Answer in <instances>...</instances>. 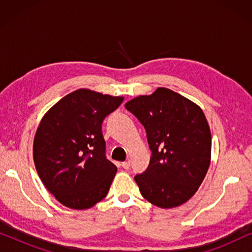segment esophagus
Instances as JSON below:
<instances>
[{"instance_id": "1", "label": "esophagus", "mask_w": 252, "mask_h": 252, "mask_svg": "<svg viewBox=\"0 0 252 252\" xmlns=\"http://www.w3.org/2000/svg\"><path fill=\"white\" fill-rule=\"evenodd\" d=\"M122 166L124 167V168H129V166H130V163H129V160H127V161H123L122 163Z\"/></svg>"}]
</instances>
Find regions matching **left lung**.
I'll return each instance as SVG.
<instances>
[{
	"mask_svg": "<svg viewBox=\"0 0 252 252\" xmlns=\"http://www.w3.org/2000/svg\"><path fill=\"white\" fill-rule=\"evenodd\" d=\"M125 108L144 126L150 163L134 177L141 195L158 208L184 204L197 191L211 160V132L202 109L171 89L130 99Z\"/></svg>",
	"mask_w": 252,
	"mask_h": 252,
	"instance_id": "obj_1",
	"label": "left lung"
}]
</instances>
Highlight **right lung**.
I'll use <instances>...</instances> for the list:
<instances>
[{
  "mask_svg": "<svg viewBox=\"0 0 252 252\" xmlns=\"http://www.w3.org/2000/svg\"><path fill=\"white\" fill-rule=\"evenodd\" d=\"M123 101L122 96L78 89L41 119L34 164L46 188L67 208L89 209L108 194L117 167L105 157L102 123Z\"/></svg>",
  "mask_w": 252,
  "mask_h": 252,
  "instance_id": "right-lung-1",
  "label": "right lung"
}]
</instances>
